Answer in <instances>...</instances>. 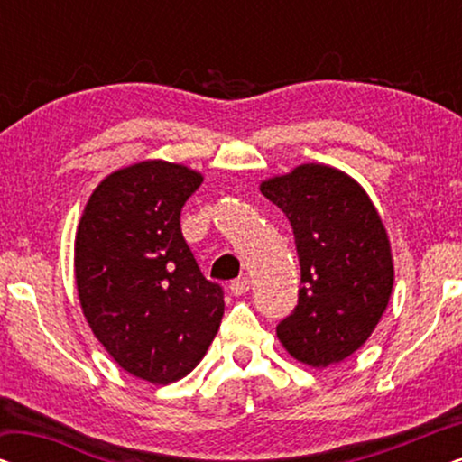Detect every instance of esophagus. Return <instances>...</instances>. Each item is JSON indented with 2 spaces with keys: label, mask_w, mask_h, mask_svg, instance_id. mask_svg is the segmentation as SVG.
I'll return each mask as SVG.
<instances>
[{
  "label": "esophagus",
  "mask_w": 462,
  "mask_h": 462,
  "mask_svg": "<svg viewBox=\"0 0 462 462\" xmlns=\"http://www.w3.org/2000/svg\"><path fill=\"white\" fill-rule=\"evenodd\" d=\"M229 290H231L233 296H242L250 290V280H248V277H239V280H233Z\"/></svg>",
  "instance_id": "1"
}]
</instances>
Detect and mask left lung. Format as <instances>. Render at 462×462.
I'll list each match as a JSON object with an SVG mask.
<instances>
[{
    "label": "left lung",
    "mask_w": 462,
    "mask_h": 462,
    "mask_svg": "<svg viewBox=\"0 0 462 462\" xmlns=\"http://www.w3.org/2000/svg\"><path fill=\"white\" fill-rule=\"evenodd\" d=\"M261 193L288 217L300 263L299 305L277 338L311 368L343 362L374 332L393 290L383 220L357 180L324 163L263 180Z\"/></svg>",
    "instance_id": "left-lung-1"
}]
</instances>
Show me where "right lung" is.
<instances>
[{"mask_svg": "<svg viewBox=\"0 0 462 462\" xmlns=\"http://www.w3.org/2000/svg\"><path fill=\"white\" fill-rule=\"evenodd\" d=\"M204 176L163 160L106 176L75 233V283L88 324L132 376L168 384L206 356L225 313L180 231Z\"/></svg>", "mask_w": 462, "mask_h": 462, "instance_id": "obj_1", "label": "right lung"}]
</instances>
